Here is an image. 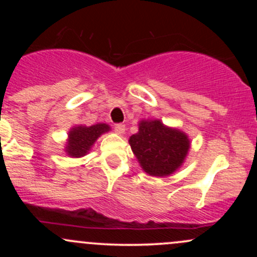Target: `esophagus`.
Returning <instances> with one entry per match:
<instances>
[{"label": "esophagus", "instance_id": "34e87169", "mask_svg": "<svg viewBox=\"0 0 257 257\" xmlns=\"http://www.w3.org/2000/svg\"><path fill=\"white\" fill-rule=\"evenodd\" d=\"M114 132H116V134L123 135L125 132V125L124 124H116L114 125Z\"/></svg>", "mask_w": 257, "mask_h": 257}]
</instances>
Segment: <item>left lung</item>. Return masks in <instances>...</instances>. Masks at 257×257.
I'll return each instance as SVG.
<instances>
[{
    "mask_svg": "<svg viewBox=\"0 0 257 257\" xmlns=\"http://www.w3.org/2000/svg\"><path fill=\"white\" fill-rule=\"evenodd\" d=\"M129 145L146 174L166 178L185 163L191 140L185 132L166 125L161 119H141Z\"/></svg>",
    "mask_w": 257,
    "mask_h": 257,
    "instance_id": "8db88e82",
    "label": "left lung"
}]
</instances>
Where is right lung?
Instances as JSON below:
<instances>
[{"instance_id": "right-lung-1", "label": "right lung", "mask_w": 257, "mask_h": 257, "mask_svg": "<svg viewBox=\"0 0 257 257\" xmlns=\"http://www.w3.org/2000/svg\"><path fill=\"white\" fill-rule=\"evenodd\" d=\"M110 131L111 126L106 123H96L90 126L83 124L72 126L67 134L64 151L71 158L84 157L89 153L95 141Z\"/></svg>"}]
</instances>
